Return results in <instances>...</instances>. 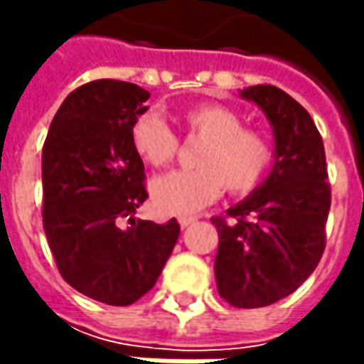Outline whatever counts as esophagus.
Returning a JSON list of instances; mask_svg holds the SVG:
<instances>
[{"mask_svg": "<svg viewBox=\"0 0 364 364\" xmlns=\"http://www.w3.org/2000/svg\"><path fill=\"white\" fill-rule=\"evenodd\" d=\"M194 220H196L194 217H180V220H178V223H180V227H182V229H186V227H190Z\"/></svg>", "mask_w": 364, "mask_h": 364, "instance_id": "1", "label": "esophagus"}]
</instances>
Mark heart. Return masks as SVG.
I'll return each mask as SVG.
<instances>
[{"instance_id": "obj_1", "label": "heart", "mask_w": 364, "mask_h": 364, "mask_svg": "<svg viewBox=\"0 0 364 364\" xmlns=\"http://www.w3.org/2000/svg\"><path fill=\"white\" fill-rule=\"evenodd\" d=\"M180 119L190 135L203 137L194 170H176L151 182V203L161 215H192L215 203L223 188L243 196L257 188L273 160L269 137L243 125L241 115L220 103H200L182 111ZM132 146L139 160L154 168L174 161L178 137L154 113L137 117Z\"/></svg>"}]
</instances>
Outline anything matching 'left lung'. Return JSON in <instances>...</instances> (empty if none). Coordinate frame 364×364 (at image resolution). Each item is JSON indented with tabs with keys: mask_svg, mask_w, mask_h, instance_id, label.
Instances as JSON below:
<instances>
[{
	"mask_svg": "<svg viewBox=\"0 0 364 364\" xmlns=\"http://www.w3.org/2000/svg\"><path fill=\"white\" fill-rule=\"evenodd\" d=\"M267 115L275 164L245 200L215 217L218 294L235 308H261L310 277L326 247L330 184L322 135L304 107L272 85L241 91Z\"/></svg>",
	"mask_w": 364,
	"mask_h": 364,
	"instance_id": "1",
	"label": "left lung"
}]
</instances>
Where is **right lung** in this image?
Instances as JSON below:
<instances>
[{"label":"right lung","instance_id":"1","mask_svg":"<svg viewBox=\"0 0 364 364\" xmlns=\"http://www.w3.org/2000/svg\"><path fill=\"white\" fill-rule=\"evenodd\" d=\"M149 92L101 78L70 92L42 147V223L68 286L109 306H129L156 286L180 225L135 220L146 203L144 161L132 127ZM132 227L121 230V218Z\"/></svg>","mask_w":364,"mask_h":364}]
</instances>
